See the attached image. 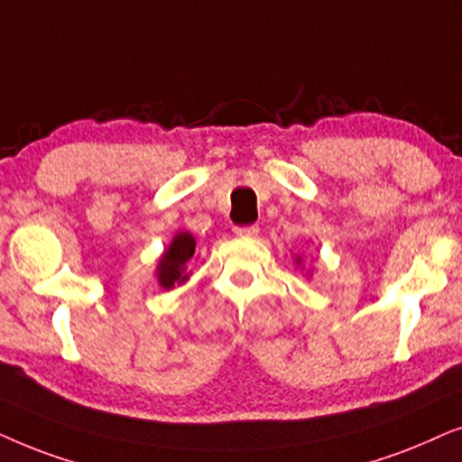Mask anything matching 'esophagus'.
<instances>
[{"mask_svg": "<svg viewBox=\"0 0 462 462\" xmlns=\"http://www.w3.org/2000/svg\"><path fill=\"white\" fill-rule=\"evenodd\" d=\"M235 235L241 236V238H254V236L260 235V227H257V226H236Z\"/></svg>", "mask_w": 462, "mask_h": 462, "instance_id": "obj_1", "label": "esophagus"}]
</instances>
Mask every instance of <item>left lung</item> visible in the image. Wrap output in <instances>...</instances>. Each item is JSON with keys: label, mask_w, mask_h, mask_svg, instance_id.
I'll use <instances>...</instances> for the list:
<instances>
[{"label": "left lung", "mask_w": 462, "mask_h": 462, "mask_svg": "<svg viewBox=\"0 0 462 462\" xmlns=\"http://www.w3.org/2000/svg\"><path fill=\"white\" fill-rule=\"evenodd\" d=\"M295 262H298V263H302V260H300V257H298V260H295Z\"/></svg>", "instance_id": "obj_1"}]
</instances>
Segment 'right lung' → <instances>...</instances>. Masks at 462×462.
<instances>
[{
    "label": "right lung",
    "instance_id": "add662e5",
    "mask_svg": "<svg viewBox=\"0 0 462 462\" xmlns=\"http://www.w3.org/2000/svg\"><path fill=\"white\" fill-rule=\"evenodd\" d=\"M196 251V238L189 232H177L173 241L160 257L156 266V276L162 289H173L175 285H183L189 279L186 273L188 262L192 260Z\"/></svg>",
    "mask_w": 462,
    "mask_h": 462
}]
</instances>
